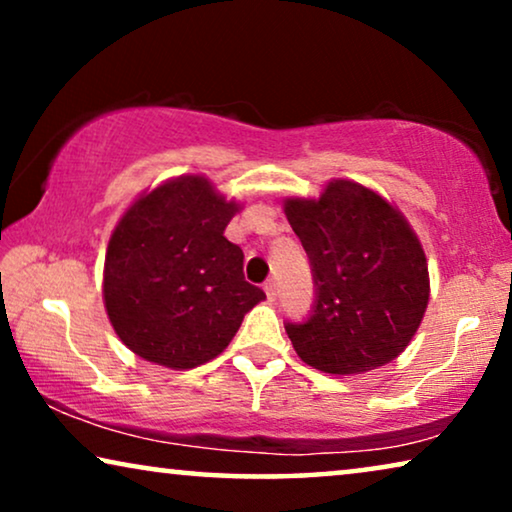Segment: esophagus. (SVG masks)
<instances>
[{"label": "esophagus", "instance_id": "esophagus-1", "mask_svg": "<svg viewBox=\"0 0 512 512\" xmlns=\"http://www.w3.org/2000/svg\"><path fill=\"white\" fill-rule=\"evenodd\" d=\"M263 289H265V293H268L270 300L277 298V282H275V279H268V282L263 284Z\"/></svg>", "mask_w": 512, "mask_h": 512}]
</instances>
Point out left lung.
Listing matches in <instances>:
<instances>
[{"instance_id": "1", "label": "left lung", "mask_w": 512, "mask_h": 512, "mask_svg": "<svg viewBox=\"0 0 512 512\" xmlns=\"http://www.w3.org/2000/svg\"><path fill=\"white\" fill-rule=\"evenodd\" d=\"M293 233L310 258L314 303L286 321L307 366L328 375L380 368L408 347L429 303V268L417 235L387 200L331 181L319 200H289Z\"/></svg>"}]
</instances>
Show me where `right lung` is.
I'll use <instances>...</instances> for the list:
<instances>
[{
    "mask_svg": "<svg viewBox=\"0 0 512 512\" xmlns=\"http://www.w3.org/2000/svg\"><path fill=\"white\" fill-rule=\"evenodd\" d=\"M237 212L207 179L179 177L139 198L104 258V305L132 352L184 370L219 356L265 298L244 254L223 237Z\"/></svg>",
    "mask_w": 512,
    "mask_h": 512,
    "instance_id": "right-lung-1",
    "label": "right lung"
}]
</instances>
